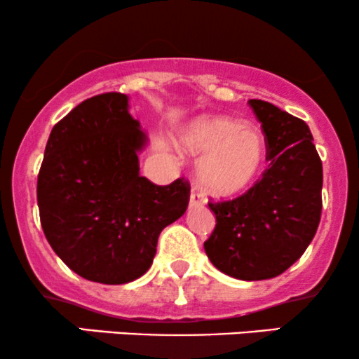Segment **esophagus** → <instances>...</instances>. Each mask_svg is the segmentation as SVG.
Returning a JSON list of instances; mask_svg holds the SVG:
<instances>
[{
  "label": "esophagus",
  "mask_w": 359,
  "mask_h": 359,
  "mask_svg": "<svg viewBox=\"0 0 359 359\" xmlns=\"http://www.w3.org/2000/svg\"><path fill=\"white\" fill-rule=\"evenodd\" d=\"M204 204V196L201 192L192 191L191 192V201H189V205L191 208H199V205Z\"/></svg>",
  "instance_id": "1"
}]
</instances>
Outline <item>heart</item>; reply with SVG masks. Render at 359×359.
Masks as SVG:
<instances>
[{
  "label": "heart",
  "mask_w": 359,
  "mask_h": 359,
  "mask_svg": "<svg viewBox=\"0 0 359 359\" xmlns=\"http://www.w3.org/2000/svg\"><path fill=\"white\" fill-rule=\"evenodd\" d=\"M185 147L203 154L197 177L214 196H236L255 182L265 162V142L257 128L228 116L199 119L185 135Z\"/></svg>",
  "instance_id": "obj_1"
}]
</instances>
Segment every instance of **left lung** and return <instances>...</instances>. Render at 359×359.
<instances>
[{
    "instance_id": "left-lung-1",
    "label": "left lung",
    "mask_w": 359,
    "mask_h": 359,
    "mask_svg": "<svg viewBox=\"0 0 359 359\" xmlns=\"http://www.w3.org/2000/svg\"><path fill=\"white\" fill-rule=\"evenodd\" d=\"M262 123L269 167L241 196L209 201L216 226L204 250L240 280L283 273L307 250L323 211V162L307 123L271 102L250 100Z\"/></svg>"
}]
</instances>
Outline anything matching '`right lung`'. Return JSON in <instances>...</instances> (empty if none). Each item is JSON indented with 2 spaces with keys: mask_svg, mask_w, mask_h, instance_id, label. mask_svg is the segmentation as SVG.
I'll use <instances>...</instances> for the list:
<instances>
[{
  "mask_svg": "<svg viewBox=\"0 0 359 359\" xmlns=\"http://www.w3.org/2000/svg\"><path fill=\"white\" fill-rule=\"evenodd\" d=\"M143 143L121 93L82 101L48 137L36 180L40 222L62 262L90 282L142 277L162 229L189 205L184 177L156 185L138 174Z\"/></svg>",
  "mask_w": 359,
  "mask_h": 359,
  "instance_id": "right-lung-1",
  "label": "right lung"
}]
</instances>
